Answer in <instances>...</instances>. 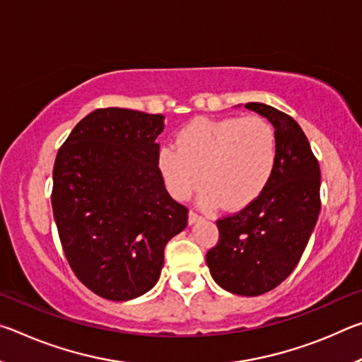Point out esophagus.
<instances>
[{
	"instance_id": "obj_1",
	"label": "esophagus",
	"mask_w": 362,
	"mask_h": 362,
	"mask_svg": "<svg viewBox=\"0 0 362 362\" xmlns=\"http://www.w3.org/2000/svg\"><path fill=\"white\" fill-rule=\"evenodd\" d=\"M203 218V216H199L198 212H194V211H189V214H188V222L189 223H194V222H198V220H201Z\"/></svg>"
}]
</instances>
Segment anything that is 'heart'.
<instances>
[{"mask_svg":"<svg viewBox=\"0 0 362 362\" xmlns=\"http://www.w3.org/2000/svg\"><path fill=\"white\" fill-rule=\"evenodd\" d=\"M278 145L272 124L259 116L196 119L177 134L175 146L158 151L164 185L188 199L203 180L199 203L228 209L247 206L262 193L276 166Z\"/></svg>","mask_w":362,"mask_h":362,"instance_id":"obj_1","label":"heart"}]
</instances>
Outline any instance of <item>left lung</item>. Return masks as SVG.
<instances>
[{"instance_id":"1","label":"left lung","mask_w":362,"mask_h":362,"mask_svg":"<svg viewBox=\"0 0 362 362\" xmlns=\"http://www.w3.org/2000/svg\"><path fill=\"white\" fill-rule=\"evenodd\" d=\"M274 127L276 166L243 211L217 220L218 243L206 254L216 283L238 296L274 289L297 267L321 209V170L297 121L265 103H246Z\"/></svg>"}]
</instances>
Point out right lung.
I'll use <instances>...</instances> for the list:
<instances>
[{
	"mask_svg": "<svg viewBox=\"0 0 362 362\" xmlns=\"http://www.w3.org/2000/svg\"><path fill=\"white\" fill-rule=\"evenodd\" d=\"M163 115L99 108L78 122L52 170V212L76 278L103 298L148 292L164 247L188 223L158 169Z\"/></svg>",
	"mask_w": 362,
	"mask_h": 362,
	"instance_id": "right-lung-1",
	"label": "right lung"
}]
</instances>
